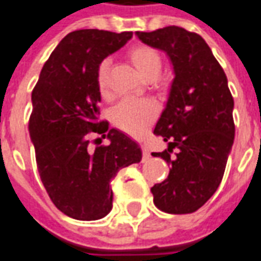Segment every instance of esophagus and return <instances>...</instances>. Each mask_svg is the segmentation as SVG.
Listing matches in <instances>:
<instances>
[{
	"label": "esophagus",
	"instance_id": "esophagus-1",
	"mask_svg": "<svg viewBox=\"0 0 261 261\" xmlns=\"http://www.w3.org/2000/svg\"><path fill=\"white\" fill-rule=\"evenodd\" d=\"M141 149H143V158L144 160H148L149 158V148L145 145V144H143L141 145Z\"/></svg>",
	"mask_w": 261,
	"mask_h": 261
}]
</instances>
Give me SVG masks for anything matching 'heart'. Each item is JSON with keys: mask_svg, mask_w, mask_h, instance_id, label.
<instances>
[{"mask_svg": "<svg viewBox=\"0 0 261 261\" xmlns=\"http://www.w3.org/2000/svg\"><path fill=\"white\" fill-rule=\"evenodd\" d=\"M128 58L136 69L147 79L156 77L162 66L161 55L148 45H136L128 50ZM109 69L110 59H105L97 70V86L103 97L110 96L109 87ZM158 109L151 100L125 99L118 103L113 110V123L120 130L130 136L138 137L143 134L149 123L155 118Z\"/></svg>", "mask_w": 261, "mask_h": 261, "instance_id": "1", "label": "heart"}]
</instances>
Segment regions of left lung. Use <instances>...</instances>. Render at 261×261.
Wrapping results in <instances>:
<instances>
[{
    "instance_id": "obj_1",
    "label": "left lung",
    "mask_w": 261,
    "mask_h": 261,
    "mask_svg": "<svg viewBox=\"0 0 261 261\" xmlns=\"http://www.w3.org/2000/svg\"><path fill=\"white\" fill-rule=\"evenodd\" d=\"M136 34L145 45L168 55L175 74L154 128L168 148L152 155L171 165L168 178L151 188L154 203L162 212L192 213L216 192L234 140V103L227 77L195 32L172 25Z\"/></svg>"
}]
</instances>
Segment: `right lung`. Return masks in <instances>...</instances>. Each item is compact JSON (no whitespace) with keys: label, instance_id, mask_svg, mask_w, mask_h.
Instances as JSON below:
<instances>
[{"label":"right lung","instance_id":"1","mask_svg":"<svg viewBox=\"0 0 261 261\" xmlns=\"http://www.w3.org/2000/svg\"><path fill=\"white\" fill-rule=\"evenodd\" d=\"M133 32L80 29L67 34L43 65L32 92L29 136L49 198L77 220L105 218L113 207L112 179L118 169L141 161V148L124 133L99 121L97 70L124 46ZM109 144L90 148L88 134Z\"/></svg>","mask_w":261,"mask_h":261}]
</instances>
